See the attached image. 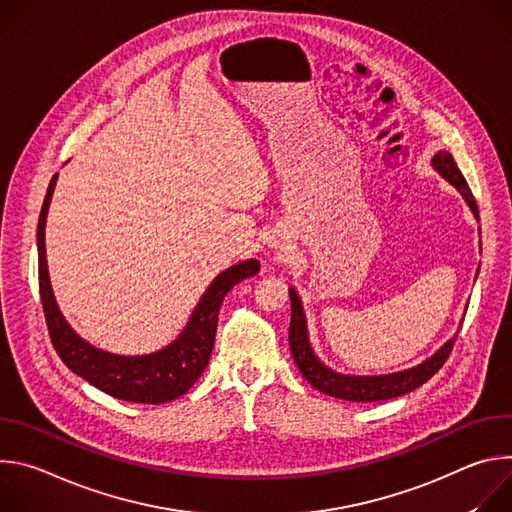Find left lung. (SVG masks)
<instances>
[{
	"mask_svg": "<svg viewBox=\"0 0 512 512\" xmlns=\"http://www.w3.org/2000/svg\"><path fill=\"white\" fill-rule=\"evenodd\" d=\"M431 168L462 194V198L470 206L474 218L476 221H480L476 200H474V196L468 188V182L462 176L458 164L454 162V156L446 150L437 152L431 158ZM289 300H291L289 350L298 364L300 373L320 393L336 397V399H344V401L369 403V401L401 397L405 393L415 391L417 387L427 383L437 371L442 369V364L450 356L454 342L458 338V332H456L448 342H444V346L437 348L429 358H425L423 362H419V364H415V367L405 369V371H397V373H389V375H344V373H338V371L326 367V364L316 356V352L310 344L306 312H304V306H302V300L298 296L296 287H289Z\"/></svg>",
	"mask_w": 512,
	"mask_h": 512,
	"instance_id": "obj_1",
	"label": "left lung"
}]
</instances>
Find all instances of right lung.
<instances>
[{
    "instance_id": "right-lung-1",
    "label": "right lung",
    "mask_w": 512,
    "mask_h": 512,
    "mask_svg": "<svg viewBox=\"0 0 512 512\" xmlns=\"http://www.w3.org/2000/svg\"><path fill=\"white\" fill-rule=\"evenodd\" d=\"M56 178L58 174H54L46 190L36 233L40 298L54 350L72 373H77L111 397L148 405L178 399L200 379L206 369L214 344L218 310H221L225 296L239 281L253 277L259 271V261H239L223 273H218L206 287L184 330L162 350L139 356L101 350L72 330L56 304L50 285L44 229Z\"/></svg>"
}]
</instances>
